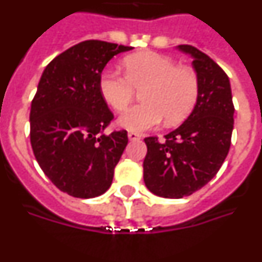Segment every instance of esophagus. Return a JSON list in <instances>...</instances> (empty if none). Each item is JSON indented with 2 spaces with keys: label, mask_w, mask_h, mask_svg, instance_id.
Returning a JSON list of instances; mask_svg holds the SVG:
<instances>
[{
  "label": "esophagus",
  "mask_w": 262,
  "mask_h": 262,
  "mask_svg": "<svg viewBox=\"0 0 262 262\" xmlns=\"http://www.w3.org/2000/svg\"><path fill=\"white\" fill-rule=\"evenodd\" d=\"M128 139L131 140V142H136V140H140V139H142V136L136 133H128Z\"/></svg>",
  "instance_id": "esophagus-1"
}]
</instances>
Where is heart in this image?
I'll list each match as a JSON object with an SVG mask.
<instances>
[{
	"label": "heart",
	"instance_id": "heart-1",
	"mask_svg": "<svg viewBox=\"0 0 262 262\" xmlns=\"http://www.w3.org/2000/svg\"><path fill=\"white\" fill-rule=\"evenodd\" d=\"M124 75L105 71L98 81L105 102L120 113L140 92L143 102L119 118V124L133 133H143L159 126L165 118L168 124L186 119L200 96V80L190 67L177 66L172 57L156 52H140L126 57Z\"/></svg>",
	"mask_w": 262,
	"mask_h": 262
}]
</instances>
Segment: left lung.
Returning a JSON list of instances; mask_svg holds the SVG:
<instances>
[{"label":"left lung","mask_w":262,"mask_h":262,"mask_svg":"<svg viewBox=\"0 0 262 262\" xmlns=\"http://www.w3.org/2000/svg\"><path fill=\"white\" fill-rule=\"evenodd\" d=\"M178 50L193 57L200 80L194 110L181 126L165 135L145 138V186L163 198H182L205 186L221 169L231 145L233 129L232 93L228 76L216 62L189 45Z\"/></svg>","instance_id":"1"}]
</instances>
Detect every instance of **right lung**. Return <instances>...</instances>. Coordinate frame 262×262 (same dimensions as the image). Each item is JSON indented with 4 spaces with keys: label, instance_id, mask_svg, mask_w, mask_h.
Segmentation results:
<instances>
[{
    "label": "right lung",
    "instance_id": "obj_1",
    "mask_svg": "<svg viewBox=\"0 0 262 262\" xmlns=\"http://www.w3.org/2000/svg\"><path fill=\"white\" fill-rule=\"evenodd\" d=\"M133 50L102 40L68 48L46 67L30 111L35 159L52 184L76 198L105 193L128 143L126 129L103 134L114 119L99 76L115 55Z\"/></svg>",
    "mask_w": 262,
    "mask_h": 262
}]
</instances>
